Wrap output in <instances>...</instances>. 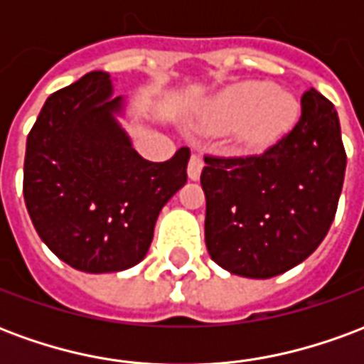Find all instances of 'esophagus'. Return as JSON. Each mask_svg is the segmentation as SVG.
I'll use <instances>...</instances> for the list:
<instances>
[{
    "label": "esophagus",
    "instance_id": "esophagus-1",
    "mask_svg": "<svg viewBox=\"0 0 364 364\" xmlns=\"http://www.w3.org/2000/svg\"><path fill=\"white\" fill-rule=\"evenodd\" d=\"M203 167H205V161H203V158H200V156H197V154H193L189 159V166H187V173H189L191 181H198Z\"/></svg>",
    "mask_w": 364,
    "mask_h": 364
}]
</instances>
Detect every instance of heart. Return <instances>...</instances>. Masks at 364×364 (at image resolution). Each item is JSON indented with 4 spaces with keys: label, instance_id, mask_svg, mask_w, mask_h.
Instances as JSON below:
<instances>
[{
    "label": "heart",
    "instance_id": "obj_1",
    "mask_svg": "<svg viewBox=\"0 0 364 364\" xmlns=\"http://www.w3.org/2000/svg\"><path fill=\"white\" fill-rule=\"evenodd\" d=\"M296 97L269 82H245L218 97L203 119L214 134L232 130L244 148H263L279 140L298 119Z\"/></svg>",
    "mask_w": 364,
    "mask_h": 364
}]
</instances>
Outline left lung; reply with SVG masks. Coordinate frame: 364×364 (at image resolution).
Masks as SVG:
<instances>
[{"instance_id":"left-lung-1","label":"left lung","mask_w":364,"mask_h":364,"mask_svg":"<svg viewBox=\"0 0 364 364\" xmlns=\"http://www.w3.org/2000/svg\"><path fill=\"white\" fill-rule=\"evenodd\" d=\"M271 148L247 158L206 156L205 242L232 274L271 279L310 257L336 218L345 156L333 105L316 90Z\"/></svg>"}]
</instances>
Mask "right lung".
<instances>
[{
  "label": "right lung",
  "mask_w": 364,
  "mask_h": 364,
  "mask_svg": "<svg viewBox=\"0 0 364 364\" xmlns=\"http://www.w3.org/2000/svg\"><path fill=\"white\" fill-rule=\"evenodd\" d=\"M107 72L52 93L31 128L23 195L56 257L83 273H117L150 250L161 208L187 183L189 148L161 164L132 148Z\"/></svg>",
  "instance_id": "right-lung-1"
}]
</instances>
